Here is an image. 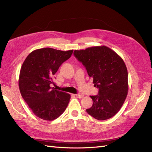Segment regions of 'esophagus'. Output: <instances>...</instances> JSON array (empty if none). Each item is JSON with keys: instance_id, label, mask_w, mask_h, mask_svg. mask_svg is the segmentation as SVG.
Instances as JSON below:
<instances>
[{"instance_id": "34e87169", "label": "esophagus", "mask_w": 152, "mask_h": 152, "mask_svg": "<svg viewBox=\"0 0 152 152\" xmlns=\"http://www.w3.org/2000/svg\"><path fill=\"white\" fill-rule=\"evenodd\" d=\"M75 96L78 98H82L84 96L83 94H76Z\"/></svg>"}]
</instances>
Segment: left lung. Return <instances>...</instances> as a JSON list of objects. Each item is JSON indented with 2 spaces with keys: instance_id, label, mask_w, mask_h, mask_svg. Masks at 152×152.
<instances>
[{
  "instance_id": "8db88e82",
  "label": "left lung",
  "mask_w": 152,
  "mask_h": 152,
  "mask_svg": "<svg viewBox=\"0 0 152 152\" xmlns=\"http://www.w3.org/2000/svg\"><path fill=\"white\" fill-rule=\"evenodd\" d=\"M73 53L99 89L98 95L90 96L93 103L86 112L99 121L112 118L120 110L127 95L125 63L114 50L104 45L75 50Z\"/></svg>"
}]
</instances>
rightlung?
<instances>
[{
    "label": "right lung",
    "mask_w": 152,
    "mask_h": 152,
    "mask_svg": "<svg viewBox=\"0 0 152 152\" xmlns=\"http://www.w3.org/2000/svg\"><path fill=\"white\" fill-rule=\"evenodd\" d=\"M73 51L49 48L36 49L21 66L18 80L20 93L31 111L42 120L58 118L70 102V94L55 89L50 84H54L53 75Z\"/></svg>",
    "instance_id": "add662e5"
}]
</instances>
